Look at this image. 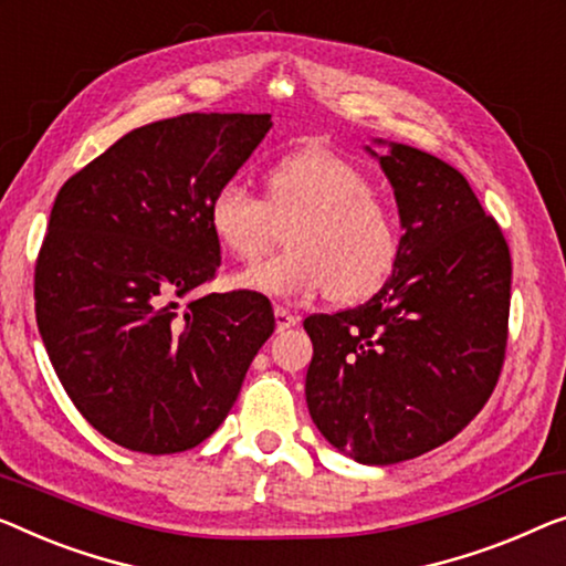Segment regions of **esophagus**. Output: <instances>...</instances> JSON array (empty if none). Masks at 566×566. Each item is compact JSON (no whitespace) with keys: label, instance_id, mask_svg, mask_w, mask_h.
<instances>
[{"label":"esophagus","instance_id":"1","mask_svg":"<svg viewBox=\"0 0 566 566\" xmlns=\"http://www.w3.org/2000/svg\"><path fill=\"white\" fill-rule=\"evenodd\" d=\"M274 317H276V331H290V327H294L300 323V317L294 315V312H290L286 307H274Z\"/></svg>","mask_w":566,"mask_h":566}]
</instances>
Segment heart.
Instances as JSON below:
<instances>
[{
	"instance_id": "obj_1",
	"label": "heart",
	"mask_w": 566,
	"mask_h": 566,
	"mask_svg": "<svg viewBox=\"0 0 566 566\" xmlns=\"http://www.w3.org/2000/svg\"><path fill=\"white\" fill-rule=\"evenodd\" d=\"M261 185L264 198L226 182L208 200L210 233L243 264L274 249L286 229L290 251L235 274V286L282 300L325 290L333 302L381 290L401 256V221L360 167L331 149H300L274 159Z\"/></svg>"
}]
</instances>
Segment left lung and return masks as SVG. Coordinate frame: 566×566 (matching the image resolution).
Returning <instances> with one entry per match:
<instances>
[{"label":"left lung","instance_id":"obj_1","mask_svg":"<svg viewBox=\"0 0 566 566\" xmlns=\"http://www.w3.org/2000/svg\"><path fill=\"white\" fill-rule=\"evenodd\" d=\"M403 226L401 256L364 305L305 317L307 409L364 465H394L452 440L499 384L511 251L454 167L391 145L378 157Z\"/></svg>","mask_w":566,"mask_h":566}]
</instances>
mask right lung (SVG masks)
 <instances>
[{
  "label": "right lung",
  "mask_w": 566,
  "mask_h": 566,
  "mask_svg": "<svg viewBox=\"0 0 566 566\" xmlns=\"http://www.w3.org/2000/svg\"><path fill=\"white\" fill-rule=\"evenodd\" d=\"M269 114L139 126L57 192L35 261V317L75 409L134 452L198 447L229 417L274 333L264 294L210 292L221 247L208 200L272 129Z\"/></svg>",
  "instance_id": "right-lung-1"
}]
</instances>
